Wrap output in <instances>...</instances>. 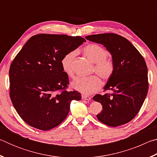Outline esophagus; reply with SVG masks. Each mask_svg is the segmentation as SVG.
Segmentation results:
<instances>
[{
    "label": "esophagus",
    "instance_id": "34e87169",
    "mask_svg": "<svg viewBox=\"0 0 157 157\" xmlns=\"http://www.w3.org/2000/svg\"><path fill=\"white\" fill-rule=\"evenodd\" d=\"M82 100H91V97L86 96V95H82Z\"/></svg>",
    "mask_w": 157,
    "mask_h": 157
}]
</instances>
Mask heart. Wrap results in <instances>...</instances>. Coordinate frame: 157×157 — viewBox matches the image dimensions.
<instances>
[{
	"instance_id": "obj_1",
	"label": "heart",
	"mask_w": 157,
	"mask_h": 157,
	"mask_svg": "<svg viewBox=\"0 0 157 157\" xmlns=\"http://www.w3.org/2000/svg\"><path fill=\"white\" fill-rule=\"evenodd\" d=\"M83 52L87 59L95 63L93 72L98 74L104 80H108L112 77L115 67L113 61L107 58L109 53L107 50L100 45L91 44L84 48ZM75 55V51L70 52L65 55L61 61L63 71L70 78L74 75L73 63ZM101 85L100 79L96 75L76 78L71 84L74 89L85 95H90L98 91Z\"/></svg>"
}]
</instances>
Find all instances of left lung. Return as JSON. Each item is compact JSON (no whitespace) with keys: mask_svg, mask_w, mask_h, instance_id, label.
<instances>
[{"mask_svg":"<svg viewBox=\"0 0 157 157\" xmlns=\"http://www.w3.org/2000/svg\"><path fill=\"white\" fill-rule=\"evenodd\" d=\"M86 39L103 45L111 54L115 67L104 87L105 91H112V94L93 98L102 105L98 119L111 127L129 123L139 113L147 94V68L144 58L131 42L116 34H93Z\"/></svg>","mask_w":157,"mask_h":157,"instance_id":"8db88e82","label":"left lung"}]
</instances>
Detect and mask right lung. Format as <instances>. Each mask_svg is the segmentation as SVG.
Masks as SVG:
<instances>
[{"mask_svg":"<svg viewBox=\"0 0 157 157\" xmlns=\"http://www.w3.org/2000/svg\"><path fill=\"white\" fill-rule=\"evenodd\" d=\"M86 40L65 34L32 36L10 65V95L16 111L34 128L49 130L62 123L71 101L80 100L77 91H68V75L61 61Z\"/></svg>","mask_w":157,"mask_h":157,"instance_id":"1","label":"right lung"}]
</instances>
